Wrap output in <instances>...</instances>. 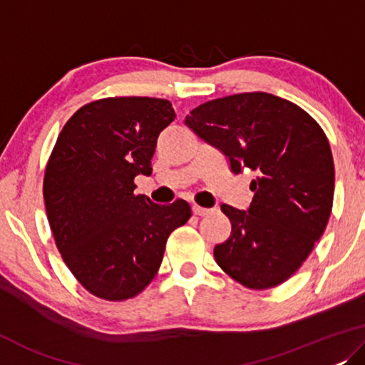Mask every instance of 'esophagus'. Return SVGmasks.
<instances>
[{
    "label": "esophagus",
    "mask_w": 365,
    "mask_h": 365,
    "mask_svg": "<svg viewBox=\"0 0 365 365\" xmlns=\"http://www.w3.org/2000/svg\"><path fill=\"white\" fill-rule=\"evenodd\" d=\"M192 210L195 215H198V217H205V215H210L213 212L212 208H203V207H198V205H193Z\"/></svg>",
    "instance_id": "1"
}]
</instances>
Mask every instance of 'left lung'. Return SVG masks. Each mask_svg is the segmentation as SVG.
Listing matches in <instances>:
<instances>
[{"label":"left lung","instance_id":"obj_1","mask_svg":"<svg viewBox=\"0 0 365 365\" xmlns=\"http://www.w3.org/2000/svg\"><path fill=\"white\" fill-rule=\"evenodd\" d=\"M185 125L227 157L238 175L255 172L246 210L222 205L232 235L215 246L225 273L268 289L299 268L324 233L334 197V160L319 124L292 102L266 92L210 101Z\"/></svg>","mask_w":365,"mask_h":365}]
</instances>
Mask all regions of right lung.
I'll return each mask as SVG.
<instances>
[{"label": "right lung", "mask_w": 365, "mask_h": 365, "mask_svg": "<svg viewBox=\"0 0 365 365\" xmlns=\"http://www.w3.org/2000/svg\"><path fill=\"white\" fill-rule=\"evenodd\" d=\"M175 117L165 99L91 102L51 153L44 203L56 245L71 273L102 299L137 296L160 268L168 235L192 217L185 200L158 205L133 193V178L150 175L157 138Z\"/></svg>", "instance_id": "obj_1"}]
</instances>
